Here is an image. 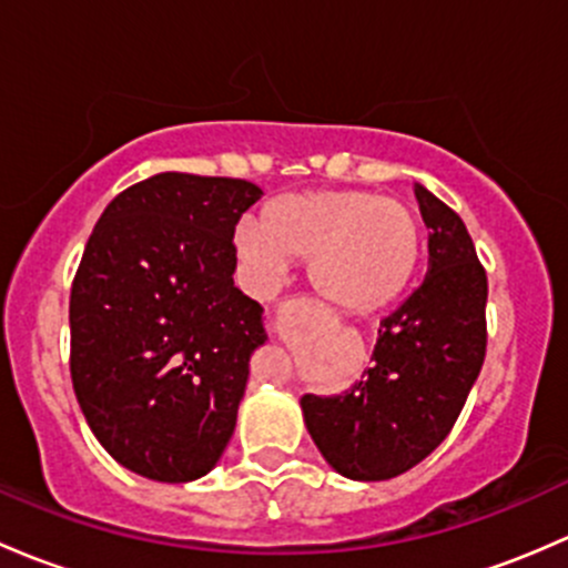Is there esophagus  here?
Wrapping results in <instances>:
<instances>
[{
	"instance_id": "34e87169",
	"label": "esophagus",
	"mask_w": 568,
	"mask_h": 568,
	"mask_svg": "<svg viewBox=\"0 0 568 568\" xmlns=\"http://www.w3.org/2000/svg\"><path fill=\"white\" fill-rule=\"evenodd\" d=\"M320 320H323V314L308 297H286V301L278 303L276 331L278 336H290V333L303 331V327H314Z\"/></svg>"
}]
</instances>
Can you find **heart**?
I'll return each instance as SVG.
<instances>
[{"instance_id": "b5f03b06", "label": "heart", "mask_w": 568, "mask_h": 568, "mask_svg": "<svg viewBox=\"0 0 568 568\" xmlns=\"http://www.w3.org/2000/svg\"><path fill=\"white\" fill-rule=\"evenodd\" d=\"M237 245L262 273L308 260V282L325 303L369 314L410 284L420 221L410 204L372 191H301L271 199L260 226L237 230Z\"/></svg>"}]
</instances>
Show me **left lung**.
Here are the masks:
<instances>
[{"label": "left lung", "instance_id": "8db88e82", "mask_svg": "<svg viewBox=\"0 0 568 568\" xmlns=\"http://www.w3.org/2000/svg\"><path fill=\"white\" fill-rule=\"evenodd\" d=\"M415 199L429 230L424 282L379 323L372 366L353 388L301 399L323 457L355 481H385L429 457L487 355V271L465 221L424 185Z\"/></svg>", "mask_w": 568, "mask_h": 568}]
</instances>
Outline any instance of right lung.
<instances>
[{"instance_id":"right-lung-1","label":"right lung","mask_w":568,"mask_h":568,"mask_svg":"<svg viewBox=\"0 0 568 568\" xmlns=\"http://www.w3.org/2000/svg\"><path fill=\"white\" fill-rule=\"evenodd\" d=\"M248 180L163 172L116 194L70 286V379L101 446L166 484L213 470L235 432L262 306L232 282Z\"/></svg>"}]
</instances>
